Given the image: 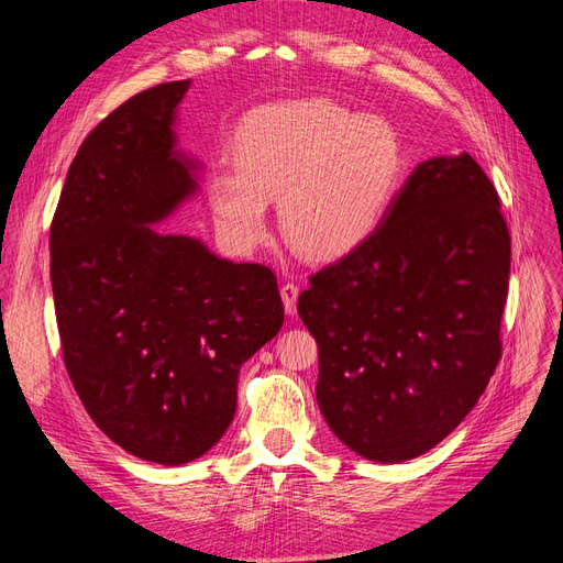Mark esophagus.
Masks as SVG:
<instances>
[{
  "instance_id": "1",
  "label": "esophagus",
  "mask_w": 563,
  "mask_h": 563,
  "mask_svg": "<svg viewBox=\"0 0 563 563\" xmlns=\"http://www.w3.org/2000/svg\"><path fill=\"white\" fill-rule=\"evenodd\" d=\"M282 300H284V310L286 314H296V300H298V286L294 282H286L279 288Z\"/></svg>"
}]
</instances>
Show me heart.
<instances>
[{
	"instance_id": "1",
	"label": "heart",
	"mask_w": 563,
	"mask_h": 563,
	"mask_svg": "<svg viewBox=\"0 0 563 563\" xmlns=\"http://www.w3.org/2000/svg\"><path fill=\"white\" fill-rule=\"evenodd\" d=\"M232 162L207 187L220 236L240 253L255 249L267 201L279 197L286 242L323 261L376 230L397 192L404 147L383 117L308 98L253 110L234 135Z\"/></svg>"
}]
</instances>
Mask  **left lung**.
Returning <instances> with one entry per match:
<instances>
[{
  "mask_svg": "<svg viewBox=\"0 0 563 563\" xmlns=\"http://www.w3.org/2000/svg\"><path fill=\"white\" fill-rule=\"evenodd\" d=\"M509 255L496 185L463 152L418 164L380 225L310 275L298 314L345 446L404 463L463 422L503 354Z\"/></svg>",
  "mask_w": 563,
  "mask_h": 563,
  "instance_id": "obj_1",
  "label": "left lung"
}]
</instances>
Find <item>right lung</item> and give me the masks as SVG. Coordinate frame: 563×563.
I'll use <instances>...</instances> for the list:
<instances>
[{
  "label": "right lung",
  "instance_id": "add662e5",
  "mask_svg": "<svg viewBox=\"0 0 563 563\" xmlns=\"http://www.w3.org/2000/svg\"><path fill=\"white\" fill-rule=\"evenodd\" d=\"M187 89L135 93L84 139L48 232L67 376L117 446L159 465L225 434L240 366L284 323L269 267L147 228L197 187L172 129Z\"/></svg>",
  "mask_w": 563,
  "mask_h": 563
}]
</instances>
